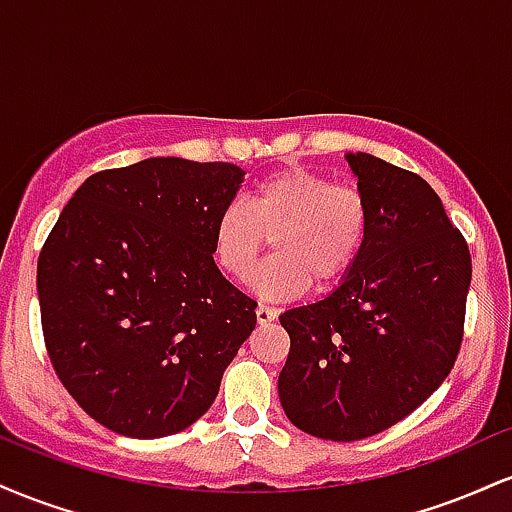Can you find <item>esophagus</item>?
<instances>
[{
  "label": "esophagus",
  "instance_id": "esophagus-1",
  "mask_svg": "<svg viewBox=\"0 0 512 512\" xmlns=\"http://www.w3.org/2000/svg\"><path fill=\"white\" fill-rule=\"evenodd\" d=\"M255 315H257V322H260V325H269V322H272L279 313H276L274 308H269V305H262L260 303V305H257Z\"/></svg>",
  "mask_w": 512,
  "mask_h": 512
}]
</instances>
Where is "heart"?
I'll list each match as a JSON object with an SVG mask.
<instances>
[{"instance_id":"heart-1","label":"heart","mask_w":512,"mask_h":512,"mask_svg":"<svg viewBox=\"0 0 512 512\" xmlns=\"http://www.w3.org/2000/svg\"><path fill=\"white\" fill-rule=\"evenodd\" d=\"M368 233V204L351 185H332L317 170L291 166L252 187L248 207L221 209L214 223L216 264L245 281L272 245L276 255L252 279L264 298L301 296L313 281L330 289L354 267Z\"/></svg>"}]
</instances>
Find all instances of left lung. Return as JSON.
Returning <instances> with one entry per match:
<instances>
[{"label":"left lung","instance_id":"1","mask_svg":"<svg viewBox=\"0 0 512 512\" xmlns=\"http://www.w3.org/2000/svg\"><path fill=\"white\" fill-rule=\"evenodd\" d=\"M346 161L368 204L361 255L330 296L279 315L291 337L281 407L337 443L395 426L438 390L472 281L467 243L424 178L363 151Z\"/></svg>","mask_w":512,"mask_h":512}]
</instances>
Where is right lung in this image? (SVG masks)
Listing matches in <instances>:
<instances>
[{"label":"right lung","mask_w":512,"mask_h":512,"mask_svg":"<svg viewBox=\"0 0 512 512\" xmlns=\"http://www.w3.org/2000/svg\"><path fill=\"white\" fill-rule=\"evenodd\" d=\"M245 170L158 156L91 175L45 240L38 301L57 378L110 431L163 438L214 404L257 303L223 279L214 223Z\"/></svg>","instance_id":"1"}]
</instances>
